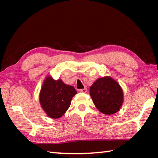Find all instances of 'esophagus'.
<instances>
[{
	"instance_id": "esophagus-1",
	"label": "esophagus",
	"mask_w": 158,
	"mask_h": 158,
	"mask_svg": "<svg viewBox=\"0 0 158 158\" xmlns=\"http://www.w3.org/2000/svg\"><path fill=\"white\" fill-rule=\"evenodd\" d=\"M87 89L86 88H84V89H79V92H81V93H86L87 92Z\"/></svg>"
}]
</instances>
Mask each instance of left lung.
<instances>
[{
    "label": "left lung",
    "instance_id": "obj_1",
    "mask_svg": "<svg viewBox=\"0 0 158 158\" xmlns=\"http://www.w3.org/2000/svg\"><path fill=\"white\" fill-rule=\"evenodd\" d=\"M89 94L96 108L105 115L117 113L123 102L122 88L109 76L97 79L90 87Z\"/></svg>",
    "mask_w": 158,
    "mask_h": 158
}]
</instances>
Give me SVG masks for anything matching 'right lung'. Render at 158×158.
<instances>
[{
  "label": "right lung",
  "mask_w": 158,
  "mask_h": 158,
  "mask_svg": "<svg viewBox=\"0 0 158 158\" xmlns=\"http://www.w3.org/2000/svg\"><path fill=\"white\" fill-rule=\"evenodd\" d=\"M77 93L73 86L65 84L61 79L54 80L48 76L40 92V104L47 115L58 119L68 110L73 97Z\"/></svg>",
  "instance_id": "add662e5"
}]
</instances>
